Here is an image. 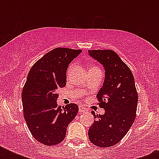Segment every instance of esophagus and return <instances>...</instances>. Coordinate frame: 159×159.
<instances>
[{"label": "esophagus", "instance_id": "esophagus-1", "mask_svg": "<svg viewBox=\"0 0 159 159\" xmlns=\"http://www.w3.org/2000/svg\"><path fill=\"white\" fill-rule=\"evenodd\" d=\"M78 109H79V112H81V113H83V112H85V111H86V110H87V109L85 108V107H83V106H78Z\"/></svg>", "mask_w": 159, "mask_h": 159}]
</instances>
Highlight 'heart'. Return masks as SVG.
I'll return each instance as SVG.
<instances>
[{"label":"heart","mask_w":159,"mask_h":159,"mask_svg":"<svg viewBox=\"0 0 159 159\" xmlns=\"http://www.w3.org/2000/svg\"><path fill=\"white\" fill-rule=\"evenodd\" d=\"M92 68H97V67H91L90 69H92Z\"/></svg>","instance_id":"heart-1"}]
</instances>
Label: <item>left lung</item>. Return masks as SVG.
<instances>
[{
    "label": "left lung",
    "instance_id": "8db88e82",
    "mask_svg": "<svg viewBox=\"0 0 159 159\" xmlns=\"http://www.w3.org/2000/svg\"><path fill=\"white\" fill-rule=\"evenodd\" d=\"M89 55L103 65L105 80L97 95L104 115L92 114L95 120L88 130L93 144L108 148L119 143L136 117L138 94L134 78L129 67L113 50H89Z\"/></svg>",
    "mask_w": 159,
    "mask_h": 159
}]
</instances>
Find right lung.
Instances as JSON below:
<instances>
[{
    "label": "right lung",
    "instance_id": "add662e5",
    "mask_svg": "<svg viewBox=\"0 0 159 159\" xmlns=\"http://www.w3.org/2000/svg\"><path fill=\"white\" fill-rule=\"evenodd\" d=\"M82 50L57 48L31 67L22 90L24 117L31 134L39 143L52 146L65 138L67 125L78 112L77 104L57 106V88L66 86L68 65Z\"/></svg>",
    "mask_w": 159,
    "mask_h": 159
}]
</instances>
